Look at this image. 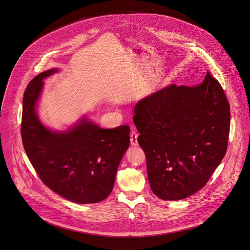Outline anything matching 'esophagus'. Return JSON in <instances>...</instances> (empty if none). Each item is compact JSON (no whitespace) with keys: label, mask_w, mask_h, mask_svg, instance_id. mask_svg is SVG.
I'll use <instances>...</instances> for the list:
<instances>
[{"label":"esophagus","mask_w":250,"mask_h":250,"mask_svg":"<svg viewBox=\"0 0 250 250\" xmlns=\"http://www.w3.org/2000/svg\"><path fill=\"white\" fill-rule=\"evenodd\" d=\"M130 143L132 146H137L138 145V134L136 131L132 130L130 133Z\"/></svg>","instance_id":"esophagus-1"}]
</instances>
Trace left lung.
Wrapping results in <instances>:
<instances>
[{"instance_id":"1","label":"left lung","mask_w":250,"mask_h":250,"mask_svg":"<svg viewBox=\"0 0 250 250\" xmlns=\"http://www.w3.org/2000/svg\"><path fill=\"white\" fill-rule=\"evenodd\" d=\"M134 113L154 194L180 200L204 187L224 157L230 129L219 82L207 72L198 85H168L139 101Z\"/></svg>"}]
</instances>
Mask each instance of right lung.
Here are the masks:
<instances>
[{
  "label": "right lung",
  "instance_id": "add662e5",
  "mask_svg": "<svg viewBox=\"0 0 250 250\" xmlns=\"http://www.w3.org/2000/svg\"><path fill=\"white\" fill-rule=\"evenodd\" d=\"M58 71L39 74L25 91L24 148L40 179L55 193L80 204L98 203L111 194L118 167L129 146L130 128L104 129L85 116L66 130L44 125L37 115L43 80Z\"/></svg>",
  "mask_w": 250,
  "mask_h": 250
}]
</instances>
